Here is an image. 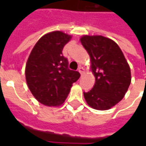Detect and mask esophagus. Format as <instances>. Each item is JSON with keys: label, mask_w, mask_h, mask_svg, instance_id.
Instances as JSON below:
<instances>
[{"label": "esophagus", "mask_w": 146, "mask_h": 146, "mask_svg": "<svg viewBox=\"0 0 146 146\" xmlns=\"http://www.w3.org/2000/svg\"><path fill=\"white\" fill-rule=\"evenodd\" d=\"M79 72L80 73V75H83V74L85 72V70H84L83 67H80V68H79Z\"/></svg>", "instance_id": "obj_1"}]
</instances>
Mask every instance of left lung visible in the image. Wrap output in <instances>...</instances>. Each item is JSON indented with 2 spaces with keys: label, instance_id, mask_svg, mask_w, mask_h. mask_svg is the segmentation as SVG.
I'll use <instances>...</instances> for the list:
<instances>
[{
  "label": "left lung",
  "instance_id": "8db88e82",
  "mask_svg": "<svg viewBox=\"0 0 146 146\" xmlns=\"http://www.w3.org/2000/svg\"><path fill=\"white\" fill-rule=\"evenodd\" d=\"M89 55L93 88L84 93L93 109L106 110L124 98L131 84V70L119 46L107 37L84 35L80 39Z\"/></svg>",
  "mask_w": 146,
  "mask_h": 146
}]
</instances>
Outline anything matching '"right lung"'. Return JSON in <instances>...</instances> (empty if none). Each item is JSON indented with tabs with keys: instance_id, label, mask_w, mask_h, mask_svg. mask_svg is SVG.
Instances as JSON below:
<instances>
[{
	"instance_id": "add662e5",
	"label": "right lung",
	"mask_w": 146,
	"mask_h": 146,
	"mask_svg": "<svg viewBox=\"0 0 146 146\" xmlns=\"http://www.w3.org/2000/svg\"><path fill=\"white\" fill-rule=\"evenodd\" d=\"M71 36L54 31L44 35L35 44L27 61L26 81L31 94L46 106L64 103L80 73L68 69L62 49Z\"/></svg>"
}]
</instances>
